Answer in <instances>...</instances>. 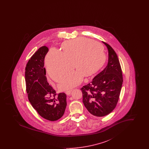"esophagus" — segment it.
Returning a JSON list of instances; mask_svg holds the SVG:
<instances>
[{
	"mask_svg": "<svg viewBox=\"0 0 149 149\" xmlns=\"http://www.w3.org/2000/svg\"><path fill=\"white\" fill-rule=\"evenodd\" d=\"M71 92H72V90L71 91H66V92L65 93L67 94V95H70L71 94Z\"/></svg>",
	"mask_w": 149,
	"mask_h": 149,
	"instance_id": "34e87169",
	"label": "esophagus"
}]
</instances>
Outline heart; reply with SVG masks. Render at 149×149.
Here are the masks:
<instances>
[{
    "instance_id": "heart-1",
    "label": "heart",
    "mask_w": 149,
    "mask_h": 149,
    "mask_svg": "<svg viewBox=\"0 0 149 149\" xmlns=\"http://www.w3.org/2000/svg\"><path fill=\"white\" fill-rule=\"evenodd\" d=\"M61 52L50 50L46 56L45 64L49 76L58 82L72 71V65L77 70L61 81L58 85L61 90L77 86L84 77L95 75L106 61L103 46L86 37L66 41L61 44Z\"/></svg>"
}]
</instances>
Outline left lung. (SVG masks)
Returning a JSON list of instances; mask_svg holds the SVG:
<instances>
[{
    "label": "left lung",
    "instance_id": "1",
    "mask_svg": "<svg viewBox=\"0 0 149 149\" xmlns=\"http://www.w3.org/2000/svg\"><path fill=\"white\" fill-rule=\"evenodd\" d=\"M102 42L108 51V64L91 83L80 89L86 108L97 117L105 116L115 108L123 83L122 69L116 52L108 44Z\"/></svg>",
    "mask_w": 149,
    "mask_h": 149
}]
</instances>
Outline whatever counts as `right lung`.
I'll use <instances>...</instances> for the list:
<instances>
[{"instance_id": "add662e5", "label": "right lung", "mask_w": 149, "mask_h": 149, "mask_svg": "<svg viewBox=\"0 0 149 149\" xmlns=\"http://www.w3.org/2000/svg\"><path fill=\"white\" fill-rule=\"evenodd\" d=\"M48 51L49 48L43 46L31 57L25 69V80L31 105L43 118L55 121L64 115L67 105L66 95L61 93L56 95L47 80L44 60Z\"/></svg>"}]
</instances>
